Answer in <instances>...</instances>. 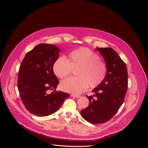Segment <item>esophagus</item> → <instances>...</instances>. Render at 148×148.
<instances>
[{
    "label": "esophagus",
    "instance_id": "obj_1",
    "mask_svg": "<svg viewBox=\"0 0 148 148\" xmlns=\"http://www.w3.org/2000/svg\"><path fill=\"white\" fill-rule=\"evenodd\" d=\"M71 97H75V98H79V97H80V95H75V94H71Z\"/></svg>",
    "mask_w": 148,
    "mask_h": 148
}]
</instances>
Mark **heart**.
Returning a JSON list of instances; mask_svg holds the SVG:
<instances>
[{"instance_id": "obj_1", "label": "heart", "mask_w": 148, "mask_h": 148, "mask_svg": "<svg viewBox=\"0 0 148 148\" xmlns=\"http://www.w3.org/2000/svg\"><path fill=\"white\" fill-rule=\"evenodd\" d=\"M100 56L91 50L81 47L71 51L68 60L58 57L54 62L53 70L59 78L70 75L74 70H78V77H71L60 83L61 89L74 94H79L86 91L89 86L94 88L100 86L106 77L107 67L100 60Z\"/></svg>"}]
</instances>
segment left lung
I'll return each mask as SVG.
<instances>
[{
	"label": "left lung",
	"instance_id": "obj_1",
	"mask_svg": "<svg viewBox=\"0 0 148 148\" xmlns=\"http://www.w3.org/2000/svg\"><path fill=\"white\" fill-rule=\"evenodd\" d=\"M103 57L107 72L103 81L87 95L89 105L81 111L82 117L91 123H103L117 112L128 90V71L124 61L112 48H97ZM95 96V100L93 97Z\"/></svg>",
	"mask_w": 148,
	"mask_h": 148
}]
</instances>
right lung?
Here are the masks:
<instances>
[{"instance_id":"obj_1","label":"right lung","mask_w":148,"mask_h":148,"mask_svg":"<svg viewBox=\"0 0 148 148\" xmlns=\"http://www.w3.org/2000/svg\"><path fill=\"white\" fill-rule=\"evenodd\" d=\"M59 49L50 44H39L27 53L18 72L20 98L32 114L45 116L56 112L69 94L56 91L59 81L53 66ZM54 90L51 93L49 91Z\"/></svg>"}]
</instances>
